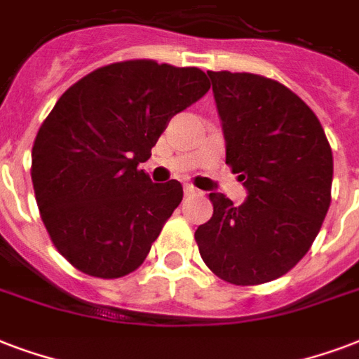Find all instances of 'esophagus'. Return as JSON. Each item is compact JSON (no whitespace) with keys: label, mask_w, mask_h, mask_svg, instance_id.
Listing matches in <instances>:
<instances>
[{"label":"esophagus","mask_w":359,"mask_h":359,"mask_svg":"<svg viewBox=\"0 0 359 359\" xmlns=\"http://www.w3.org/2000/svg\"><path fill=\"white\" fill-rule=\"evenodd\" d=\"M183 191H185V195H201V191L196 189V187H193V185H185Z\"/></svg>","instance_id":"34e87169"}]
</instances>
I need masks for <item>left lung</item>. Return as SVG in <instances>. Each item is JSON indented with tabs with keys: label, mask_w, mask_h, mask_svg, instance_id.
Here are the masks:
<instances>
[{
	"label": "left lung",
	"mask_w": 359,
	"mask_h": 359,
	"mask_svg": "<svg viewBox=\"0 0 359 359\" xmlns=\"http://www.w3.org/2000/svg\"><path fill=\"white\" fill-rule=\"evenodd\" d=\"M227 144L225 163L248 189L241 206L210 193L214 214L196 229L202 261L225 282L257 285L292 271L330 210L333 155L297 94L255 74L208 72Z\"/></svg>",
	"instance_id": "obj_1"
}]
</instances>
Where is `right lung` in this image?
I'll return each mask as SVG.
<instances>
[{"label": "right lung", "instance_id": "1", "mask_svg": "<svg viewBox=\"0 0 359 359\" xmlns=\"http://www.w3.org/2000/svg\"><path fill=\"white\" fill-rule=\"evenodd\" d=\"M208 88L198 67L126 60L58 98L32 147V182L50 241L77 271L121 278L144 263L183 187L153 183L138 164Z\"/></svg>", "mask_w": 359, "mask_h": 359}]
</instances>
